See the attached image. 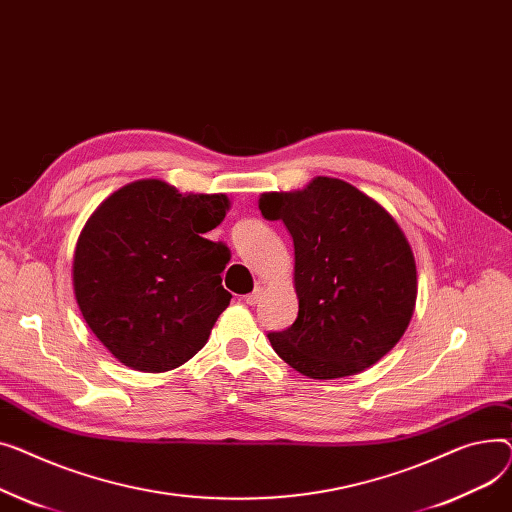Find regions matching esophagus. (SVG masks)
<instances>
[{
	"label": "esophagus",
	"instance_id": "esophagus-1",
	"mask_svg": "<svg viewBox=\"0 0 512 512\" xmlns=\"http://www.w3.org/2000/svg\"><path fill=\"white\" fill-rule=\"evenodd\" d=\"M260 295H262V289H260V287H256L252 293L244 295V302H246L248 306H254V304H258V302H260Z\"/></svg>",
	"mask_w": 512,
	"mask_h": 512
}]
</instances>
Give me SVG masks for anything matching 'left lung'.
<instances>
[{
	"label": "left lung",
	"mask_w": 512,
	"mask_h": 512,
	"mask_svg": "<svg viewBox=\"0 0 512 512\" xmlns=\"http://www.w3.org/2000/svg\"><path fill=\"white\" fill-rule=\"evenodd\" d=\"M260 213L293 237L295 322L268 333L277 355L316 380L364 372L393 349L417 297L415 258L386 210L343 179L260 196Z\"/></svg>",
	"instance_id": "8db88e82"
}]
</instances>
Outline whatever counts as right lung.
<instances>
[{
    "label": "right lung",
    "instance_id": "1",
    "mask_svg": "<svg viewBox=\"0 0 512 512\" xmlns=\"http://www.w3.org/2000/svg\"><path fill=\"white\" fill-rule=\"evenodd\" d=\"M229 210L225 194H179L161 179L113 192L86 221L74 252L78 308L128 368L167 372L208 341L231 293L225 244L204 237Z\"/></svg>",
    "mask_w": 512,
    "mask_h": 512
}]
</instances>
